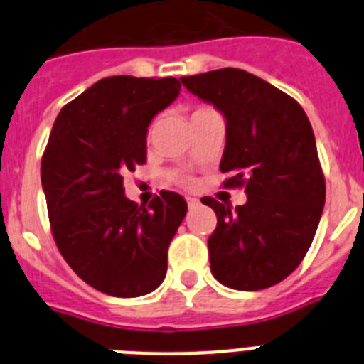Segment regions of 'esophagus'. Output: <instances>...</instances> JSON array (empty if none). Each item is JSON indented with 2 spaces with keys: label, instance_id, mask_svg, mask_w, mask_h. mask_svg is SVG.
I'll use <instances>...</instances> for the list:
<instances>
[{
  "label": "esophagus",
  "instance_id": "obj_1",
  "mask_svg": "<svg viewBox=\"0 0 364 364\" xmlns=\"http://www.w3.org/2000/svg\"><path fill=\"white\" fill-rule=\"evenodd\" d=\"M186 200H188V205H189V208H191V210H193V208H197V205H198V200H197V198L188 197V198H186Z\"/></svg>",
  "mask_w": 364,
  "mask_h": 364
}]
</instances>
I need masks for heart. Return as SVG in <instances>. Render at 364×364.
Wrapping results in <instances>:
<instances>
[{
    "label": "heart",
    "mask_w": 364,
    "mask_h": 364,
    "mask_svg": "<svg viewBox=\"0 0 364 364\" xmlns=\"http://www.w3.org/2000/svg\"><path fill=\"white\" fill-rule=\"evenodd\" d=\"M198 111H205V109H197V111H195V112H198Z\"/></svg>",
    "instance_id": "b5f03b06"
}]
</instances>
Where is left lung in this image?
I'll return each mask as SVG.
<instances>
[{"label": "left lung", "instance_id": "obj_1", "mask_svg": "<svg viewBox=\"0 0 364 364\" xmlns=\"http://www.w3.org/2000/svg\"><path fill=\"white\" fill-rule=\"evenodd\" d=\"M180 82L226 120L220 171L247 197L235 210L202 198L217 213L211 273L233 290H264L301 264L323 215L326 186L310 120L291 96L242 69Z\"/></svg>", "mask_w": 364, "mask_h": 364}]
</instances>
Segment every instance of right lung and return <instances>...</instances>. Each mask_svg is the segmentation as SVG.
<instances>
[{"label":"right lung","mask_w":364,"mask_h":364,"mask_svg":"<svg viewBox=\"0 0 364 364\" xmlns=\"http://www.w3.org/2000/svg\"><path fill=\"white\" fill-rule=\"evenodd\" d=\"M180 95L176 78L111 76L60 111L41 160L54 240L80 279L112 297H140L166 279L167 247L188 213L162 191L138 208L124 175L147 160V127Z\"/></svg>","instance_id":"right-lung-1"}]
</instances>
